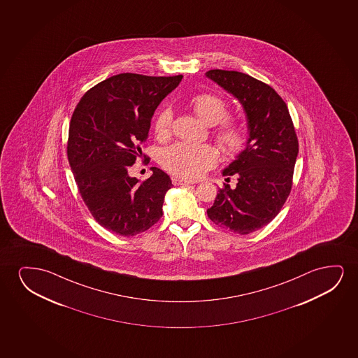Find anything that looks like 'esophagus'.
Segmentation results:
<instances>
[{"label":"esophagus","mask_w":358,"mask_h":358,"mask_svg":"<svg viewBox=\"0 0 358 358\" xmlns=\"http://www.w3.org/2000/svg\"><path fill=\"white\" fill-rule=\"evenodd\" d=\"M172 183H173L175 186H188V185H193V182L187 181V180H183V178H180V177H173V178H172Z\"/></svg>","instance_id":"esophagus-1"}]
</instances>
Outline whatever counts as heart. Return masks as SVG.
Returning a JSON list of instances; mask_svg holds the SVG:
<instances>
[{"instance_id":"heart-1","label":"heart","mask_w":358,"mask_h":358,"mask_svg":"<svg viewBox=\"0 0 358 358\" xmlns=\"http://www.w3.org/2000/svg\"><path fill=\"white\" fill-rule=\"evenodd\" d=\"M191 106L196 116L216 129V141L226 155L236 157L245 150L248 136L240 123L227 120L229 105L224 99L210 93L196 94L191 99ZM173 113L170 108H162L155 118V132L159 137H167L171 132ZM217 162L215 148L209 144L176 143L160 154L162 167L176 176L198 178Z\"/></svg>"}]
</instances>
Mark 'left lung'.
Instances as JSON below:
<instances>
[{
    "label": "left lung",
    "instance_id": "1",
    "mask_svg": "<svg viewBox=\"0 0 358 358\" xmlns=\"http://www.w3.org/2000/svg\"><path fill=\"white\" fill-rule=\"evenodd\" d=\"M206 76L238 99L250 131L245 150L222 172L236 175L237 185L224 183L206 213L215 225L248 235L268 225L287 199L299 139L287 105L270 85L236 71L210 69Z\"/></svg>",
    "mask_w": 358,
    "mask_h": 358
}]
</instances>
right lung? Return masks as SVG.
Segmentation results:
<instances>
[{
	"label": "right lung",
	"mask_w": 358,
	"mask_h": 358,
	"mask_svg": "<svg viewBox=\"0 0 358 358\" xmlns=\"http://www.w3.org/2000/svg\"><path fill=\"white\" fill-rule=\"evenodd\" d=\"M182 77L116 74L89 89L74 108L69 165L90 214L116 235L142 234L162 216L169 175L152 167V176L141 182L128 169L142 157L154 111Z\"/></svg>",
	"instance_id": "right-lung-1"
}]
</instances>
